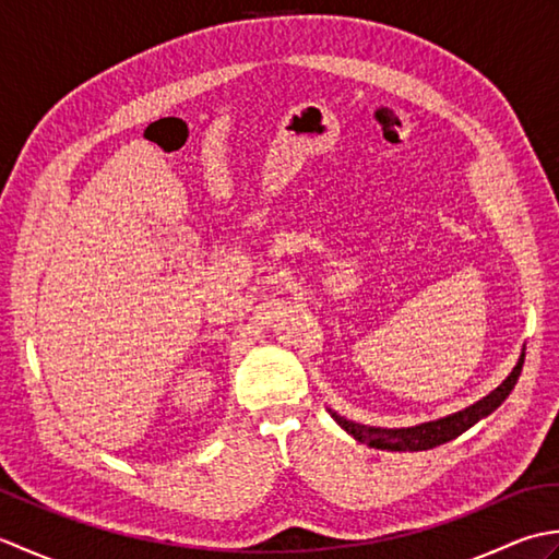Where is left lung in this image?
Returning <instances> with one entry per match:
<instances>
[{"instance_id":"1","label":"left lung","mask_w":559,"mask_h":559,"mask_svg":"<svg viewBox=\"0 0 559 559\" xmlns=\"http://www.w3.org/2000/svg\"><path fill=\"white\" fill-rule=\"evenodd\" d=\"M521 367H524V355L519 358L512 374H509L490 396H485L483 401L473 403L471 408L459 411L442 420H432V423L415 425V427H403V430H382V427L355 425L346 418H341V415H336V413H331V415H334V420L343 427V430L353 435L358 442H362L367 447L389 449V451H425V449L451 442V439H456L461 432H466L468 427H473L480 418H485V415H490L509 396V391L514 389L516 379L521 374Z\"/></svg>"}]
</instances>
